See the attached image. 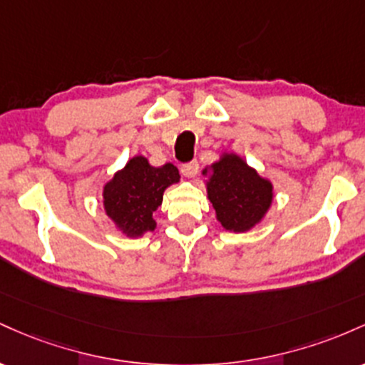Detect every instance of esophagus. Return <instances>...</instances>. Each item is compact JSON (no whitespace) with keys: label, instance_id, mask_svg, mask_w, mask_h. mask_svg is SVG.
I'll list each match as a JSON object with an SVG mask.
<instances>
[{"label":"esophagus","instance_id":"34e87169","mask_svg":"<svg viewBox=\"0 0 365 365\" xmlns=\"http://www.w3.org/2000/svg\"><path fill=\"white\" fill-rule=\"evenodd\" d=\"M198 169H200L198 162L193 160V162H190V163H184V165L181 167V172H182L184 178L191 179V178H195L196 174H198Z\"/></svg>","mask_w":365,"mask_h":365}]
</instances>
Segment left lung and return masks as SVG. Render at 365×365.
I'll return each instance as SVG.
<instances>
[{
  "label": "left lung",
  "mask_w": 365,
  "mask_h": 365,
  "mask_svg": "<svg viewBox=\"0 0 365 365\" xmlns=\"http://www.w3.org/2000/svg\"><path fill=\"white\" fill-rule=\"evenodd\" d=\"M215 219L229 232L252 231L274 202V184L235 151H222L202 170Z\"/></svg>",
  "instance_id": "1"
}]
</instances>
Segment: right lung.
I'll use <instances>...</instances> for the list:
<instances>
[{"label": "right lung", "mask_w": 365, "mask_h": 365, "mask_svg": "<svg viewBox=\"0 0 365 365\" xmlns=\"http://www.w3.org/2000/svg\"><path fill=\"white\" fill-rule=\"evenodd\" d=\"M179 179L178 167L172 163L153 167L146 157L134 155L103 184L105 214L124 236L143 237L157 229L155 212L167 187L178 184Z\"/></svg>", "instance_id": "1"}]
</instances>
